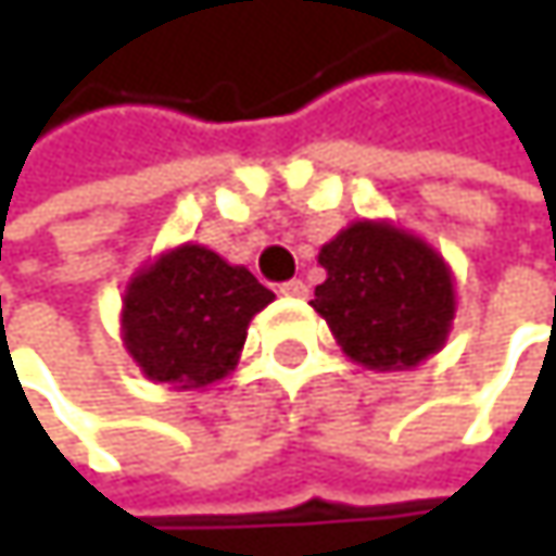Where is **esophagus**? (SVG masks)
Returning <instances> with one entry per match:
<instances>
[{
	"label": "esophagus",
	"mask_w": 556,
	"mask_h": 556,
	"mask_svg": "<svg viewBox=\"0 0 556 556\" xmlns=\"http://www.w3.org/2000/svg\"><path fill=\"white\" fill-rule=\"evenodd\" d=\"M279 295H289V299H305L308 295V286L302 279H289L279 286Z\"/></svg>",
	"instance_id": "esophagus-1"
}]
</instances>
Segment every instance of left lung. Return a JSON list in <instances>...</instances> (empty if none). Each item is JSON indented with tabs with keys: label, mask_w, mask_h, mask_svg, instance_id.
I'll use <instances>...</instances> for the list:
<instances>
[{
	"label": "left lung",
	"mask_w": 556,
	"mask_h": 556,
	"mask_svg": "<svg viewBox=\"0 0 556 556\" xmlns=\"http://www.w3.org/2000/svg\"><path fill=\"white\" fill-rule=\"evenodd\" d=\"M328 270L312 308L367 370H408L438 354L454 321V277L421 238L389 222H354L318 251Z\"/></svg>",
	"instance_id": "obj_1"
}]
</instances>
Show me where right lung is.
<instances>
[{
	"mask_svg": "<svg viewBox=\"0 0 556 556\" xmlns=\"http://www.w3.org/2000/svg\"><path fill=\"white\" fill-rule=\"evenodd\" d=\"M274 302L248 267L179 244L138 270L122 299V341L148 380L202 389L235 370L251 318Z\"/></svg>",
	"mask_w": 556,
	"mask_h": 556,
	"instance_id": "1",
	"label": "right lung"
}]
</instances>
